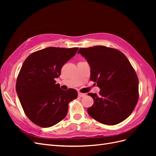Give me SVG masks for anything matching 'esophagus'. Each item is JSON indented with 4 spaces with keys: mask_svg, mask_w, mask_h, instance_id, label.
I'll return each instance as SVG.
<instances>
[{
    "mask_svg": "<svg viewBox=\"0 0 156 156\" xmlns=\"http://www.w3.org/2000/svg\"><path fill=\"white\" fill-rule=\"evenodd\" d=\"M78 96H79V97H84L86 96V94H84V93H81V92H79L78 93Z\"/></svg>",
    "mask_w": 156,
    "mask_h": 156,
    "instance_id": "obj_1",
    "label": "esophagus"
}]
</instances>
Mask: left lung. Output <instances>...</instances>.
<instances>
[{
  "label": "left lung",
  "instance_id": "1",
  "mask_svg": "<svg viewBox=\"0 0 156 156\" xmlns=\"http://www.w3.org/2000/svg\"><path fill=\"white\" fill-rule=\"evenodd\" d=\"M78 53L87 60L90 80L100 88L99 96L88 94L94 100L89 115L108 126L126 120L139 100L138 77L128 59L119 50L102 45L81 48Z\"/></svg>",
  "mask_w": 156,
  "mask_h": 156
}]
</instances>
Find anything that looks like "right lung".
<instances>
[{
	"label": "right lung",
	"instance_id": "add662e5",
	"mask_svg": "<svg viewBox=\"0 0 156 156\" xmlns=\"http://www.w3.org/2000/svg\"><path fill=\"white\" fill-rule=\"evenodd\" d=\"M78 49L49 47L34 52L23 62L16 88L23 111L33 123L49 127L66 116L69 103L77 98V92L61 89L55 79Z\"/></svg>",
	"mask_w": 156,
	"mask_h": 156
}]
</instances>
